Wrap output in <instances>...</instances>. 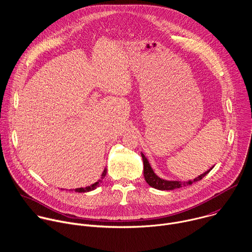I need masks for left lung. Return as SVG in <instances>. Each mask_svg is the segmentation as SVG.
<instances>
[{
  "label": "left lung",
  "instance_id": "8db88e82",
  "mask_svg": "<svg viewBox=\"0 0 252 252\" xmlns=\"http://www.w3.org/2000/svg\"><path fill=\"white\" fill-rule=\"evenodd\" d=\"M142 158H143V162H144V176H145V180L147 181V183L155 188V189H158V190H173V189H177L180 188L182 186H187L190 185L194 182H197L199 180H201L205 175H207L212 169L213 167H211L210 169H208L207 171H205L204 173L200 174L199 176H197L196 178L192 179V180H187V181H179V180H167V179H163L161 177H159L158 175L156 174V172L154 171L153 167L151 166L148 158H146V156L141 153Z\"/></svg>",
  "mask_w": 252,
  "mask_h": 252
}]
</instances>
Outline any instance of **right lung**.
<instances>
[{
	"mask_svg": "<svg viewBox=\"0 0 252 252\" xmlns=\"http://www.w3.org/2000/svg\"><path fill=\"white\" fill-rule=\"evenodd\" d=\"M106 171H107V168L104 167V169H103V171H102V173H101V175H100V178H99L96 182L93 183L92 185L86 186V187L76 188V189H74V191H75V192H80V193H85V192H89V191H93V190L96 189V188L102 183V180H103V178H104L105 175H106ZM72 191H73V190H72Z\"/></svg>",
	"mask_w": 252,
	"mask_h": 252,
	"instance_id": "right-lung-1",
	"label": "right lung"
}]
</instances>
